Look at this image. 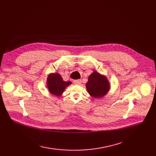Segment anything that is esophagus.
<instances>
[{
	"mask_svg": "<svg viewBox=\"0 0 156 156\" xmlns=\"http://www.w3.org/2000/svg\"><path fill=\"white\" fill-rule=\"evenodd\" d=\"M73 83L76 85H80L81 83V80H75L73 81Z\"/></svg>",
	"mask_w": 156,
	"mask_h": 156,
	"instance_id": "obj_1",
	"label": "esophagus"
}]
</instances>
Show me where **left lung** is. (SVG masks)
Returning <instances> with one entry per match:
<instances>
[{
    "instance_id": "1",
    "label": "left lung",
    "mask_w": 156,
    "mask_h": 156,
    "mask_svg": "<svg viewBox=\"0 0 156 156\" xmlns=\"http://www.w3.org/2000/svg\"><path fill=\"white\" fill-rule=\"evenodd\" d=\"M86 87L89 94L95 98L104 96L109 90V83L105 76L94 71L88 77Z\"/></svg>"
}]
</instances>
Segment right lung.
<instances>
[{"label":"right lung","mask_w":156,"mask_h":156,"mask_svg":"<svg viewBox=\"0 0 156 156\" xmlns=\"http://www.w3.org/2000/svg\"><path fill=\"white\" fill-rule=\"evenodd\" d=\"M48 90L53 95L59 97L62 95L66 87L71 84L70 81H64L58 73L49 75L47 80Z\"/></svg>","instance_id":"right-lung-1"}]
</instances>
